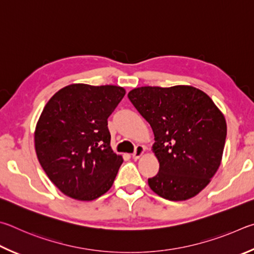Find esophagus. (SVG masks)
<instances>
[{
	"label": "esophagus",
	"instance_id": "1",
	"mask_svg": "<svg viewBox=\"0 0 254 254\" xmlns=\"http://www.w3.org/2000/svg\"><path fill=\"white\" fill-rule=\"evenodd\" d=\"M145 146H143V145H138V146H136V148H135V152L132 153V158L134 159H138L139 157H141L143 156V154L145 153Z\"/></svg>",
	"mask_w": 254,
	"mask_h": 254
}]
</instances>
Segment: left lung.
<instances>
[{
	"mask_svg": "<svg viewBox=\"0 0 254 254\" xmlns=\"http://www.w3.org/2000/svg\"><path fill=\"white\" fill-rule=\"evenodd\" d=\"M128 98L152 127L159 171L148 179L153 192L186 201L207 186L220 167L226 138L224 115L192 86L139 87Z\"/></svg>",
	"mask_w": 254,
	"mask_h": 254,
	"instance_id": "8db88e82",
	"label": "left lung"
}]
</instances>
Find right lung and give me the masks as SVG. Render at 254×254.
<instances>
[{"instance_id":"right-lung-1","label":"right lung","mask_w":254,"mask_h":254,"mask_svg":"<svg viewBox=\"0 0 254 254\" xmlns=\"http://www.w3.org/2000/svg\"><path fill=\"white\" fill-rule=\"evenodd\" d=\"M123 87L72 83L53 95L35 126L40 165L62 193L92 201L108 192L123 157L110 146L108 119L123 99Z\"/></svg>"}]
</instances>
